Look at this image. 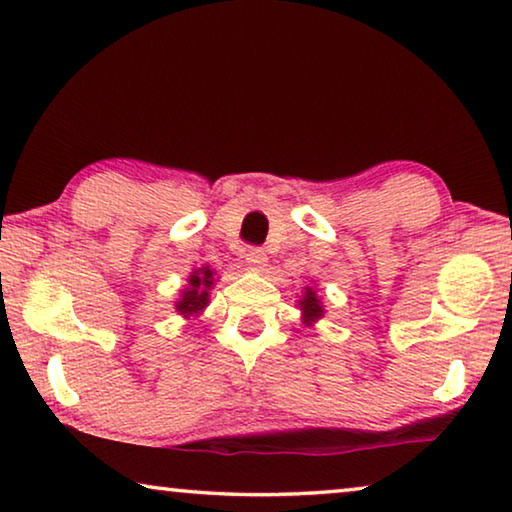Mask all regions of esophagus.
I'll return each mask as SVG.
<instances>
[{
	"label": "esophagus",
	"mask_w": 512,
	"mask_h": 512,
	"mask_svg": "<svg viewBox=\"0 0 512 512\" xmlns=\"http://www.w3.org/2000/svg\"><path fill=\"white\" fill-rule=\"evenodd\" d=\"M245 263L249 265V270L263 272L265 267H267V263H270V258H267V254H265L263 249H247Z\"/></svg>",
	"instance_id": "34e87169"
}]
</instances>
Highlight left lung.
I'll use <instances>...</instances> for the list:
<instances>
[{"label": "left lung", "instance_id": "8db88e82", "mask_svg": "<svg viewBox=\"0 0 512 512\" xmlns=\"http://www.w3.org/2000/svg\"><path fill=\"white\" fill-rule=\"evenodd\" d=\"M297 306L301 311V322H304L306 326H315V322L324 317L322 299H320V295H317V290L311 286L304 288V295L297 299Z\"/></svg>", "mask_w": 512, "mask_h": 512}]
</instances>
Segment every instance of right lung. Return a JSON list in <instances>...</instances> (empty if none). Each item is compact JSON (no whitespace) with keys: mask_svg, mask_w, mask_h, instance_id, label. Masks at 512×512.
Segmentation results:
<instances>
[{"mask_svg":"<svg viewBox=\"0 0 512 512\" xmlns=\"http://www.w3.org/2000/svg\"><path fill=\"white\" fill-rule=\"evenodd\" d=\"M215 270L211 265H201L197 270H192L188 276V286L179 292V299L174 301V308L181 317L199 315L204 313V308L211 304V290L215 286Z\"/></svg>","mask_w":512,"mask_h":512,"instance_id":"1","label":"right lung"}]
</instances>
